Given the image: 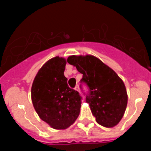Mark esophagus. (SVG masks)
Segmentation results:
<instances>
[{"label":"esophagus","mask_w":151,"mask_h":151,"mask_svg":"<svg viewBox=\"0 0 151 151\" xmlns=\"http://www.w3.org/2000/svg\"><path fill=\"white\" fill-rule=\"evenodd\" d=\"M74 90H75V91H77V92H80V88H79L78 85H76L75 88H74Z\"/></svg>","instance_id":"34e87169"}]
</instances>
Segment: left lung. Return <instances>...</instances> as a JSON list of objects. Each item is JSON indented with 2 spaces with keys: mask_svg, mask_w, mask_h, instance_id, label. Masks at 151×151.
I'll return each mask as SVG.
<instances>
[{
  "mask_svg": "<svg viewBox=\"0 0 151 151\" xmlns=\"http://www.w3.org/2000/svg\"><path fill=\"white\" fill-rule=\"evenodd\" d=\"M83 74L81 83L89 88L86 102L96 122L106 128L114 127L122 119L128 102L123 80L111 68L93 55H71L67 59Z\"/></svg>",
  "mask_w": 151,
  "mask_h": 151,
  "instance_id": "1",
  "label": "left lung"
}]
</instances>
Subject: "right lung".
Segmentation results:
<instances>
[{
	"mask_svg": "<svg viewBox=\"0 0 151 151\" xmlns=\"http://www.w3.org/2000/svg\"><path fill=\"white\" fill-rule=\"evenodd\" d=\"M66 60L58 56L38 71L31 88V99L39 118L55 129H66L75 122L81 107L79 93L67 84Z\"/></svg>",
	"mask_w": 151,
	"mask_h": 151,
	"instance_id": "obj_1",
	"label": "right lung"
}]
</instances>
